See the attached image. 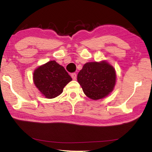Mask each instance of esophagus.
I'll use <instances>...</instances> for the list:
<instances>
[{"label": "esophagus", "instance_id": "34e87169", "mask_svg": "<svg viewBox=\"0 0 152 152\" xmlns=\"http://www.w3.org/2000/svg\"><path fill=\"white\" fill-rule=\"evenodd\" d=\"M71 76H72V78L73 80H76L77 74L76 73H72L71 74Z\"/></svg>", "mask_w": 152, "mask_h": 152}]
</instances>
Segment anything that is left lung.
<instances>
[{"label": "left lung", "mask_w": 152, "mask_h": 152, "mask_svg": "<svg viewBox=\"0 0 152 152\" xmlns=\"http://www.w3.org/2000/svg\"><path fill=\"white\" fill-rule=\"evenodd\" d=\"M84 93L92 100L107 96L116 84V72L107 61L87 62L77 76Z\"/></svg>", "instance_id": "left-lung-1"}]
</instances>
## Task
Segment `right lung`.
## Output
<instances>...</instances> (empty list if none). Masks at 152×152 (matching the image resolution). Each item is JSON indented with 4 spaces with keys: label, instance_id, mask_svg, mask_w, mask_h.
<instances>
[{
    "label": "right lung",
    "instance_id": "add662e5",
    "mask_svg": "<svg viewBox=\"0 0 152 152\" xmlns=\"http://www.w3.org/2000/svg\"><path fill=\"white\" fill-rule=\"evenodd\" d=\"M33 80L43 96L53 99L62 93L64 87L72 79L63 66L53 60L36 68Z\"/></svg>",
    "mask_w": 152,
    "mask_h": 152
}]
</instances>
